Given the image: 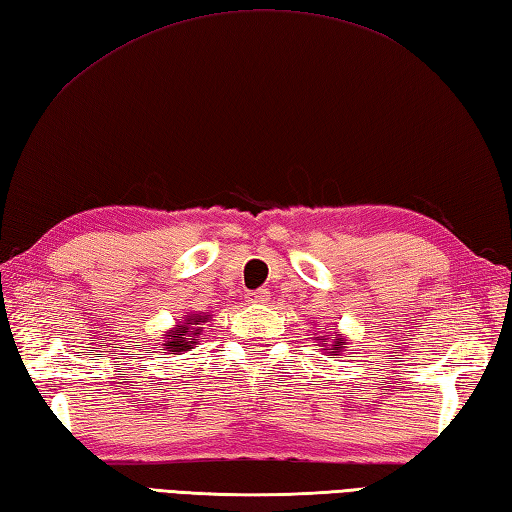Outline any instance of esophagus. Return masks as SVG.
Segmentation results:
<instances>
[{
	"label": "esophagus",
	"instance_id": "34e87169",
	"mask_svg": "<svg viewBox=\"0 0 512 512\" xmlns=\"http://www.w3.org/2000/svg\"><path fill=\"white\" fill-rule=\"evenodd\" d=\"M268 300H271V291H268V288H259V291L248 295L250 304H266Z\"/></svg>",
	"mask_w": 512,
	"mask_h": 512
}]
</instances>
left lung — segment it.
<instances>
[{"instance_id": "left-lung-1", "label": "left lung", "mask_w": 512, "mask_h": 512, "mask_svg": "<svg viewBox=\"0 0 512 512\" xmlns=\"http://www.w3.org/2000/svg\"><path fill=\"white\" fill-rule=\"evenodd\" d=\"M315 340L320 342V347H324V351L329 353V356H342V351H347L345 349V345H347V340H345V336H342V333H336V338H329V336H315Z\"/></svg>"}]
</instances>
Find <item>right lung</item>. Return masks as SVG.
<instances>
[{"instance_id":"obj_1","label":"right lung","mask_w":512,"mask_h":512,"mask_svg":"<svg viewBox=\"0 0 512 512\" xmlns=\"http://www.w3.org/2000/svg\"><path fill=\"white\" fill-rule=\"evenodd\" d=\"M212 315L203 311H190L181 322H176L170 331H165L163 336V351L183 353L190 351L197 345V338L203 333V324L210 322Z\"/></svg>"}]
</instances>
